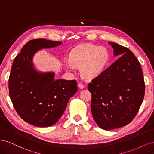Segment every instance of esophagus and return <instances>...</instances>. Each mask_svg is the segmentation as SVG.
Here are the masks:
<instances>
[{"label":"esophagus","mask_w":154,"mask_h":154,"mask_svg":"<svg viewBox=\"0 0 154 154\" xmlns=\"http://www.w3.org/2000/svg\"><path fill=\"white\" fill-rule=\"evenodd\" d=\"M78 87L79 88H81V89H82V88H84V85H83V83H78Z\"/></svg>","instance_id":"34e87169"}]
</instances>
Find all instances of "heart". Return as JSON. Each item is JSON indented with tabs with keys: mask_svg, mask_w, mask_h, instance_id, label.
<instances>
[{
	"mask_svg": "<svg viewBox=\"0 0 154 154\" xmlns=\"http://www.w3.org/2000/svg\"><path fill=\"white\" fill-rule=\"evenodd\" d=\"M109 58V51L106 48L87 44L74 49L66 64L72 71L76 67H80L82 75L91 79L99 76L104 71Z\"/></svg>",
	"mask_w": 154,
	"mask_h": 154,
	"instance_id": "b5f03b06",
	"label": "heart"
}]
</instances>
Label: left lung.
Wrapping results in <instances>:
<instances>
[{
	"label": "left lung",
	"mask_w": 154,
	"mask_h": 154,
	"mask_svg": "<svg viewBox=\"0 0 154 154\" xmlns=\"http://www.w3.org/2000/svg\"><path fill=\"white\" fill-rule=\"evenodd\" d=\"M120 57L88 83L91 112L98 127L112 130L132 122L140 108L145 85L139 61L128 48L109 42Z\"/></svg>",
	"instance_id": "obj_1"
}]
</instances>
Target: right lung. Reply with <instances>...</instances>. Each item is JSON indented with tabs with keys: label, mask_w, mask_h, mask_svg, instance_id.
<instances>
[{
	"label": "right lung",
	"mask_w": 154,
	"mask_h": 154,
	"mask_svg": "<svg viewBox=\"0 0 154 154\" xmlns=\"http://www.w3.org/2000/svg\"><path fill=\"white\" fill-rule=\"evenodd\" d=\"M62 44L60 41L31 40L13 62L8 83L11 100L20 118L36 127H48L57 123L78 91L76 80H55L54 72L37 71L32 63L34 55L40 50Z\"/></svg>",
	"instance_id": "right-lung-1"
}]
</instances>
